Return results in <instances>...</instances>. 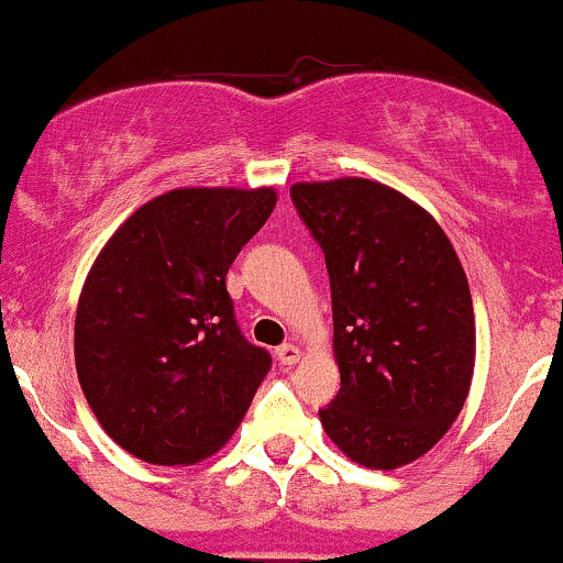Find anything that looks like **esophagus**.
<instances>
[{
  "mask_svg": "<svg viewBox=\"0 0 563 563\" xmlns=\"http://www.w3.org/2000/svg\"><path fill=\"white\" fill-rule=\"evenodd\" d=\"M300 356H302V351L298 349V345H292V343L282 345V349L276 351V358H279V364H284V366L298 364V362H300Z\"/></svg>",
  "mask_w": 563,
  "mask_h": 563,
  "instance_id": "obj_1",
  "label": "esophagus"
}]
</instances>
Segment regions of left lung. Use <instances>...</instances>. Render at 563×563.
Returning <instances> with one entry per match:
<instances>
[{
	"label": "left lung",
	"instance_id": "1",
	"mask_svg": "<svg viewBox=\"0 0 563 563\" xmlns=\"http://www.w3.org/2000/svg\"><path fill=\"white\" fill-rule=\"evenodd\" d=\"M324 250L340 394L321 426L353 463L394 471L450 431L468 399L476 319L463 263L418 201L366 178L295 183Z\"/></svg>",
	"mask_w": 563,
	"mask_h": 563
}]
</instances>
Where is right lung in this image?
<instances>
[{"instance_id": "add662e5", "label": "right lung", "mask_w": 563, "mask_h": 563, "mask_svg": "<svg viewBox=\"0 0 563 563\" xmlns=\"http://www.w3.org/2000/svg\"><path fill=\"white\" fill-rule=\"evenodd\" d=\"M276 191L175 188L145 201L95 257L74 358L100 428L151 465H194L231 439L271 369L233 319L225 274Z\"/></svg>"}]
</instances>
